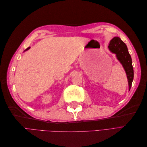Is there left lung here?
Listing matches in <instances>:
<instances>
[{
  "label": "left lung",
  "instance_id": "1",
  "mask_svg": "<svg viewBox=\"0 0 147 147\" xmlns=\"http://www.w3.org/2000/svg\"><path fill=\"white\" fill-rule=\"evenodd\" d=\"M109 48L111 52L116 54L117 59L122 64L125 70L128 80L129 90H130L134 78V69L131 57L128 52L126 45L120 38L115 37L110 41Z\"/></svg>",
  "mask_w": 147,
  "mask_h": 147
}]
</instances>
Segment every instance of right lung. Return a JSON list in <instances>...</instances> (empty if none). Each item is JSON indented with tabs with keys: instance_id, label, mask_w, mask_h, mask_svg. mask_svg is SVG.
Listing matches in <instances>:
<instances>
[{
	"instance_id": "right-lung-1",
	"label": "right lung",
	"mask_w": 147,
	"mask_h": 147,
	"mask_svg": "<svg viewBox=\"0 0 147 147\" xmlns=\"http://www.w3.org/2000/svg\"><path fill=\"white\" fill-rule=\"evenodd\" d=\"M29 48H30V47L28 48H27V49H26V50H29Z\"/></svg>"
}]
</instances>
